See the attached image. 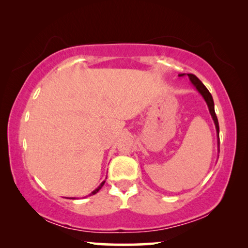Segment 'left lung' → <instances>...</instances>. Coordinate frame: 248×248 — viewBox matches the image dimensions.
Segmentation results:
<instances>
[{"label":"left lung","mask_w":248,"mask_h":248,"mask_svg":"<svg viewBox=\"0 0 248 248\" xmlns=\"http://www.w3.org/2000/svg\"><path fill=\"white\" fill-rule=\"evenodd\" d=\"M184 74H179V77H183ZM188 77H189L191 83L194 84L196 86V89L198 90L199 93L203 96V98L205 102L208 104V107H209V110H210V114H211L213 121H215L216 124V128H217V134H219V123H217V115H216V111H215V103H213V98H212V95L210 94V92L208 91L207 87H205L202 82L200 81V79L196 77V75L189 73L188 74Z\"/></svg>","instance_id":"obj_1"}]
</instances>
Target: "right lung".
<instances>
[{
	"instance_id": "1",
	"label": "right lung",
	"mask_w": 248,
	"mask_h": 248,
	"mask_svg": "<svg viewBox=\"0 0 248 248\" xmlns=\"http://www.w3.org/2000/svg\"><path fill=\"white\" fill-rule=\"evenodd\" d=\"M104 184H105V182H103L102 184H100V185H99V187H98V188H96V189H95L93 192H92V195H95L96 192H98V191L100 190V188H102V187L104 186Z\"/></svg>"
}]
</instances>
